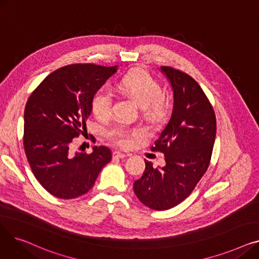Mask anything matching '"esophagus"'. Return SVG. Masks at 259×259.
Returning a JSON list of instances; mask_svg holds the SVG:
<instances>
[{
  "label": "esophagus",
  "instance_id": "1",
  "mask_svg": "<svg viewBox=\"0 0 259 259\" xmlns=\"http://www.w3.org/2000/svg\"><path fill=\"white\" fill-rule=\"evenodd\" d=\"M128 154H125V153H121V152H119V151H114L113 152V157L114 158H124V157H126Z\"/></svg>",
  "mask_w": 259,
  "mask_h": 259
}]
</instances>
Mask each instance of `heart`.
Masks as SVG:
<instances>
[{"label":"heart","instance_id":"heart-1","mask_svg":"<svg viewBox=\"0 0 259 259\" xmlns=\"http://www.w3.org/2000/svg\"><path fill=\"white\" fill-rule=\"evenodd\" d=\"M118 89L132 97L143 108V111L153 117L161 114L164 109L162 90L150 74L145 70H134L127 73L117 84ZM113 94L106 86L95 90L90 100V107L93 114L104 118L110 115L112 111ZM140 134L137 129H129L122 125H114L107 131L108 139L120 147L130 145L131 140Z\"/></svg>","mask_w":259,"mask_h":259}]
</instances>
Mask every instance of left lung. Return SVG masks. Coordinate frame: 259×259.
<instances>
[{"label": "left lung", "instance_id": "obj_1", "mask_svg": "<svg viewBox=\"0 0 259 259\" xmlns=\"http://www.w3.org/2000/svg\"><path fill=\"white\" fill-rule=\"evenodd\" d=\"M160 71L173 89V110L168 125L151 147L164 153L166 166L146 169L135 181V195L150 209L164 211L178 206L206 173L216 137L215 113L205 92L189 74L169 66Z\"/></svg>", "mask_w": 259, "mask_h": 259}]
</instances>
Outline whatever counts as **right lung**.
Wrapping results in <instances>:
<instances>
[{"label":"right lung","mask_w":259,"mask_h":259,"mask_svg":"<svg viewBox=\"0 0 259 259\" xmlns=\"http://www.w3.org/2000/svg\"><path fill=\"white\" fill-rule=\"evenodd\" d=\"M116 68L94 64L62 67L45 77L27 101L25 153L35 179L53 196L71 199L87 193L112 158L105 146L93 147L90 154H72L70 149L73 139L85 131L93 92Z\"/></svg>","instance_id":"right-lung-1"}]
</instances>
